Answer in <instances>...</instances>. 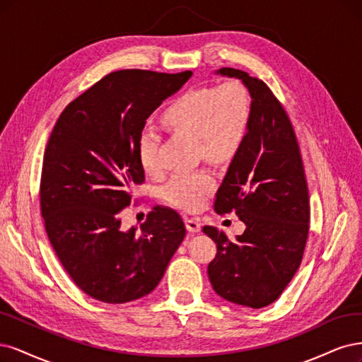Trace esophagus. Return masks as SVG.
Listing matches in <instances>:
<instances>
[{
	"instance_id": "esophagus-1",
	"label": "esophagus",
	"mask_w": 362,
	"mask_h": 362,
	"mask_svg": "<svg viewBox=\"0 0 362 362\" xmlns=\"http://www.w3.org/2000/svg\"><path fill=\"white\" fill-rule=\"evenodd\" d=\"M185 224H186V228H188V231L191 233H198L202 230V223L197 218H186Z\"/></svg>"
}]
</instances>
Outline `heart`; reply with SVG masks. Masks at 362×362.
Returning <instances> with one entry per match:
<instances>
[{
    "mask_svg": "<svg viewBox=\"0 0 362 362\" xmlns=\"http://www.w3.org/2000/svg\"><path fill=\"white\" fill-rule=\"evenodd\" d=\"M252 115L248 88L240 83L202 87L183 93L162 114L171 132L197 138L202 153L212 162H223L236 153L247 135ZM159 134L144 127L138 136L139 164L148 174L160 171ZM215 180L209 171H180L165 185L167 200L186 211L200 207L212 194Z\"/></svg>",
    "mask_w": 362,
    "mask_h": 362,
    "instance_id": "obj_1",
    "label": "heart"
}]
</instances>
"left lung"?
Returning <instances> with one entry per match:
<instances>
[{"label": "left lung", "mask_w": 362, "mask_h": 362, "mask_svg": "<svg viewBox=\"0 0 362 362\" xmlns=\"http://www.w3.org/2000/svg\"><path fill=\"white\" fill-rule=\"evenodd\" d=\"M215 74L242 81L252 115L215 198V211H235L245 231L230 240L216 227H203L218 248L207 274L221 298L263 308L283 293L300 264L310 228L308 186L293 126L269 87L239 69Z\"/></svg>", "instance_id": "left-lung-1"}]
</instances>
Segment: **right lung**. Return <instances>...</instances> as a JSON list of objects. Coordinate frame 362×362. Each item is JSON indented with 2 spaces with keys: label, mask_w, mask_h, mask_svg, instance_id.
<instances>
[{
  "label": "right lung",
  "mask_w": 362,
  "mask_h": 362,
  "mask_svg": "<svg viewBox=\"0 0 362 362\" xmlns=\"http://www.w3.org/2000/svg\"><path fill=\"white\" fill-rule=\"evenodd\" d=\"M191 76L112 72L69 103L54 126L40 180L45 228L74 283L98 300L124 304L148 295L186 235L173 209L156 206L139 230H123L120 212L144 182L139 132Z\"/></svg>",
  "instance_id": "obj_1"
}]
</instances>
